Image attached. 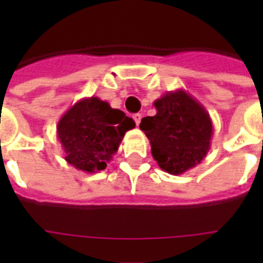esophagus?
I'll return each mask as SVG.
<instances>
[{"mask_svg":"<svg viewBox=\"0 0 263 263\" xmlns=\"http://www.w3.org/2000/svg\"><path fill=\"white\" fill-rule=\"evenodd\" d=\"M132 119L135 120L136 125H139V124H140V120H142V115H139V113H136V115L132 116Z\"/></svg>","mask_w":263,"mask_h":263,"instance_id":"esophagus-1","label":"esophagus"}]
</instances>
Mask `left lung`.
Returning <instances> with one entry per match:
<instances>
[{"label": "left lung", "instance_id": "1", "mask_svg": "<svg viewBox=\"0 0 263 263\" xmlns=\"http://www.w3.org/2000/svg\"><path fill=\"white\" fill-rule=\"evenodd\" d=\"M154 106L156 116L143 117L139 127L150 140L158 166L176 176L200 164L213 135L208 110L184 90L166 92Z\"/></svg>", "mask_w": 263, "mask_h": 263}]
</instances>
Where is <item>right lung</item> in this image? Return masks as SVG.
Here are the masks:
<instances>
[{
    "label": "right lung",
    "instance_id": "right-lung-1",
    "mask_svg": "<svg viewBox=\"0 0 263 263\" xmlns=\"http://www.w3.org/2000/svg\"><path fill=\"white\" fill-rule=\"evenodd\" d=\"M135 121L106 101L97 97L83 98L69 107L57 124V138L65 161L79 171H103L115 156L125 132Z\"/></svg>",
    "mask_w": 263,
    "mask_h": 263
}]
</instances>
